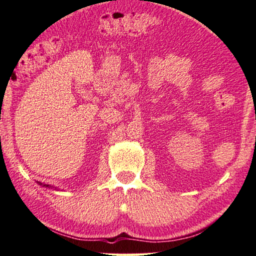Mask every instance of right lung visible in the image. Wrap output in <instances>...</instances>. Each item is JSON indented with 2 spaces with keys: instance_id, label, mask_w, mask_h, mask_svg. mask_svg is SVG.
<instances>
[{
  "instance_id": "1",
  "label": "right lung",
  "mask_w": 256,
  "mask_h": 256,
  "mask_svg": "<svg viewBox=\"0 0 256 256\" xmlns=\"http://www.w3.org/2000/svg\"><path fill=\"white\" fill-rule=\"evenodd\" d=\"M44 186H46V184H44Z\"/></svg>"
}]
</instances>
